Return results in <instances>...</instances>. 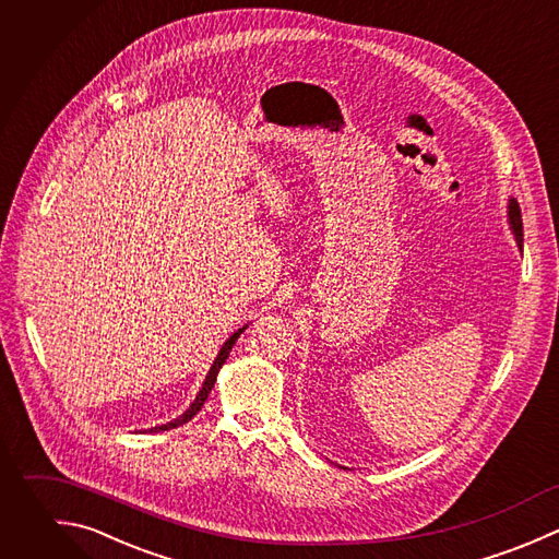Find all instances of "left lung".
Instances as JSON below:
<instances>
[{
  "label": "left lung",
  "mask_w": 559,
  "mask_h": 559,
  "mask_svg": "<svg viewBox=\"0 0 559 559\" xmlns=\"http://www.w3.org/2000/svg\"><path fill=\"white\" fill-rule=\"evenodd\" d=\"M507 223H509V229H511L518 247L522 249V216H520L518 201L513 197H509V201H507Z\"/></svg>",
  "instance_id": "left-lung-1"
}]
</instances>
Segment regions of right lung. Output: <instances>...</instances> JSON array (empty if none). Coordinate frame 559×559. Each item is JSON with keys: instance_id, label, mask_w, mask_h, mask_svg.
<instances>
[{"instance_id": "1", "label": "right lung", "mask_w": 559, "mask_h": 559, "mask_svg": "<svg viewBox=\"0 0 559 559\" xmlns=\"http://www.w3.org/2000/svg\"><path fill=\"white\" fill-rule=\"evenodd\" d=\"M247 328H249V325L238 328V330H236V332H234V334L223 343V347H221L218 356L214 358V362H212V367H210V371H207V376H205V382H203L201 391L197 393V397H194V402L188 406V411H186V413H181L179 417H175V419H173V421H168V424H162V426H153V428H148V432H162V430H170V428L183 426L186 421H190V419L201 411V406L205 404V400H207V395H210V391H212V386H214V382H216V376H218L221 367L225 365V360H227V356H229V352H231L234 343L238 341V336H240Z\"/></svg>"}]
</instances>
